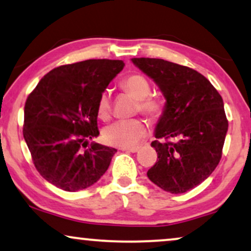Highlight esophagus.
I'll use <instances>...</instances> for the list:
<instances>
[{"label":"esophagus","mask_w":251,"mask_h":251,"mask_svg":"<svg viewBox=\"0 0 251 251\" xmlns=\"http://www.w3.org/2000/svg\"><path fill=\"white\" fill-rule=\"evenodd\" d=\"M122 151H126V152H131V153H135V152H137L139 148L138 146H133V148H121Z\"/></svg>","instance_id":"esophagus-1"}]
</instances>
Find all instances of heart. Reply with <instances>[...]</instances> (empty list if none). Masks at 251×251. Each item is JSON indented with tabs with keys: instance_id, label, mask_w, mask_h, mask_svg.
I'll return each mask as SVG.
<instances>
[{
	"instance_id": "b5f03b06",
	"label": "heart",
	"mask_w": 251,
	"mask_h": 251,
	"mask_svg": "<svg viewBox=\"0 0 251 251\" xmlns=\"http://www.w3.org/2000/svg\"><path fill=\"white\" fill-rule=\"evenodd\" d=\"M120 86L123 91L131 94L138 100V112L145 114L151 119H157L161 115L164 109L161 100L157 97L151 96V84L143 75H129L121 80ZM97 110L100 119H109L112 114V99L108 91H103L99 96ZM148 131V123L143 119L118 120L103 129L102 137L110 145L126 148V146L137 144L142 138L145 137Z\"/></svg>"
}]
</instances>
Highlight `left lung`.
<instances>
[{"instance_id":"obj_1","label":"left lung","mask_w":251,"mask_h":251,"mask_svg":"<svg viewBox=\"0 0 251 251\" xmlns=\"http://www.w3.org/2000/svg\"><path fill=\"white\" fill-rule=\"evenodd\" d=\"M131 61L166 98L157 139L151 143L158 159L148 177L171 194L187 193L209 177L221 159L228 129L223 98L207 78L189 67L161 58Z\"/></svg>"}]
</instances>
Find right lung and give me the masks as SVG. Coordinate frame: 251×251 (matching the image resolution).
Wrapping results in <instances>:
<instances>
[{"label":"right lung","instance_id":"obj_1","mask_svg":"<svg viewBox=\"0 0 251 251\" xmlns=\"http://www.w3.org/2000/svg\"><path fill=\"white\" fill-rule=\"evenodd\" d=\"M120 60H86L60 66L41 78L24 107L23 135L37 171L66 191L96 183L116 150L87 139L99 135L97 103L123 69Z\"/></svg>","mask_w":251,"mask_h":251}]
</instances>
